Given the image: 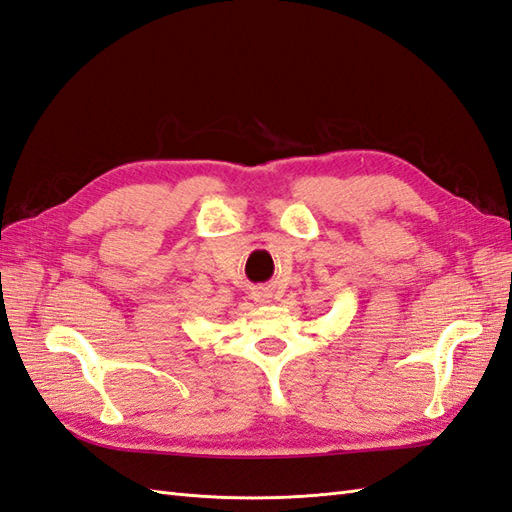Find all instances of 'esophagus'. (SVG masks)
<instances>
[{"instance_id": "1", "label": "esophagus", "mask_w": 512, "mask_h": 512, "mask_svg": "<svg viewBox=\"0 0 512 512\" xmlns=\"http://www.w3.org/2000/svg\"><path fill=\"white\" fill-rule=\"evenodd\" d=\"M266 298H268V292H266V290H257V292H255V300H257V303H264Z\"/></svg>"}]
</instances>
